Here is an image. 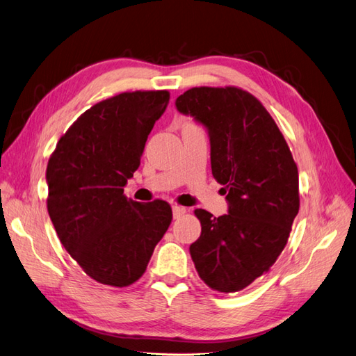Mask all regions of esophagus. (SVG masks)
Wrapping results in <instances>:
<instances>
[{
    "instance_id": "34e87169",
    "label": "esophagus",
    "mask_w": 356,
    "mask_h": 356,
    "mask_svg": "<svg viewBox=\"0 0 356 356\" xmlns=\"http://www.w3.org/2000/svg\"><path fill=\"white\" fill-rule=\"evenodd\" d=\"M172 213H174V218H179L182 214H186V208L179 207V205H174L172 207Z\"/></svg>"
}]
</instances>
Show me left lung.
<instances>
[{"mask_svg":"<svg viewBox=\"0 0 356 356\" xmlns=\"http://www.w3.org/2000/svg\"><path fill=\"white\" fill-rule=\"evenodd\" d=\"M175 104L207 127L213 177L229 204L220 217L195 211L202 232L191 259L211 289L243 291L270 271L289 238L300 209L296 163L271 115L241 88L199 86Z\"/></svg>","mask_w":356,"mask_h":356,"instance_id":"left-lung-1","label":"left lung"}]
</instances>
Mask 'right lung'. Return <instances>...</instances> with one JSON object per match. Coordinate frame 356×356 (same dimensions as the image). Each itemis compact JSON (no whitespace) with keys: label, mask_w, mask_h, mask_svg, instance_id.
Returning <instances> with one entry per match:
<instances>
[{"label":"right lung","mask_w":356,"mask_h":356,"mask_svg":"<svg viewBox=\"0 0 356 356\" xmlns=\"http://www.w3.org/2000/svg\"><path fill=\"white\" fill-rule=\"evenodd\" d=\"M169 97L166 90L134 91L94 104L63 134L47 163V213L56 235L102 284L139 280L172 222L168 202L124 196Z\"/></svg>","instance_id":"right-lung-1"}]
</instances>
